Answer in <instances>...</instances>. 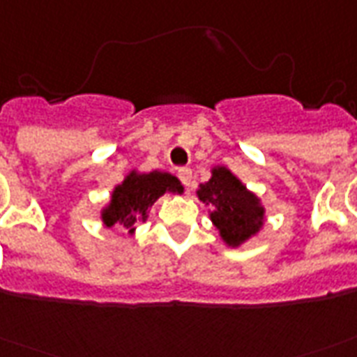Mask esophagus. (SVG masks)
<instances>
[{"label": "esophagus", "mask_w": 357, "mask_h": 357, "mask_svg": "<svg viewBox=\"0 0 357 357\" xmlns=\"http://www.w3.org/2000/svg\"><path fill=\"white\" fill-rule=\"evenodd\" d=\"M178 176L185 187H190V185H192V172H190V168H179Z\"/></svg>", "instance_id": "obj_1"}]
</instances>
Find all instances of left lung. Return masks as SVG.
<instances>
[{
  "instance_id": "8db88e82",
  "label": "left lung",
  "mask_w": 357,
  "mask_h": 357,
  "mask_svg": "<svg viewBox=\"0 0 357 357\" xmlns=\"http://www.w3.org/2000/svg\"><path fill=\"white\" fill-rule=\"evenodd\" d=\"M197 197L211 208L208 211L211 225L230 249L241 247L264 228L266 208L262 200L230 168L222 165L211 168V178L198 185Z\"/></svg>"
}]
</instances>
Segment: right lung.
I'll list each match as a JSON object with an SVG mask.
<instances>
[{
	"instance_id": "1",
	"label": "right lung",
	"mask_w": 357,
	"mask_h": 357,
	"mask_svg": "<svg viewBox=\"0 0 357 357\" xmlns=\"http://www.w3.org/2000/svg\"><path fill=\"white\" fill-rule=\"evenodd\" d=\"M183 195V185L176 176L168 172H140L130 170L110 192V200L100 208V221L108 228L121 225L135 234L136 225L146 222L149 209L162 195Z\"/></svg>"
}]
</instances>
